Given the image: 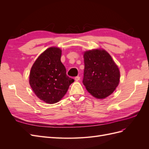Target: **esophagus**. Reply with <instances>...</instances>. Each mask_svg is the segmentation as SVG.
<instances>
[{
	"label": "esophagus",
	"instance_id": "34e87169",
	"mask_svg": "<svg viewBox=\"0 0 149 149\" xmlns=\"http://www.w3.org/2000/svg\"><path fill=\"white\" fill-rule=\"evenodd\" d=\"M74 79H75V81H78L79 80H80V77L79 76H76V77L74 78Z\"/></svg>",
	"mask_w": 149,
	"mask_h": 149
}]
</instances>
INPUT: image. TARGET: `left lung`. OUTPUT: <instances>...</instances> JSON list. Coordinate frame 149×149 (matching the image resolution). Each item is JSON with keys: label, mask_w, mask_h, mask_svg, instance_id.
Segmentation results:
<instances>
[{"label": "left lung", "mask_w": 149, "mask_h": 149, "mask_svg": "<svg viewBox=\"0 0 149 149\" xmlns=\"http://www.w3.org/2000/svg\"><path fill=\"white\" fill-rule=\"evenodd\" d=\"M83 83L92 96L103 99L118 86L120 72L111 55L104 49H93L84 53Z\"/></svg>", "instance_id": "obj_1"}]
</instances>
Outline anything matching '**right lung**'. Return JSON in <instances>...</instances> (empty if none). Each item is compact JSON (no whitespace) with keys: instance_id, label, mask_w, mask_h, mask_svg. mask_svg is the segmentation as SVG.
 Listing matches in <instances>:
<instances>
[{"instance_id":"right-lung-1","label":"right lung","mask_w":149,"mask_h":149,"mask_svg":"<svg viewBox=\"0 0 149 149\" xmlns=\"http://www.w3.org/2000/svg\"><path fill=\"white\" fill-rule=\"evenodd\" d=\"M61 56L60 48H49L39 56L30 70V86L37 96L46 103L59 101L74 81L67 76Z\"/></svg>"}]
</instances>
